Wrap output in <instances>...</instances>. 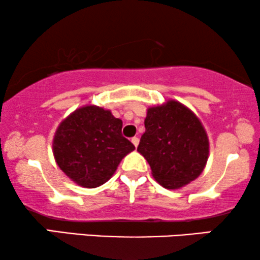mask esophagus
I'll use <instances>...</instances> for the list:
<instances>
[{"instance_id":"1","label":"esophagus","mask_w":260,"mask_h":260,"mask_svg":"<svg viewBox=\"0 0 260 260\" xmlns=\"http://www.w3.org/2000/svg\"><path fill=\"white\" fill-rule=\"evenodd\" d=\"M131 142H133V144L137 148L138 143H140V140H138V137H133V138H131Z\"/></svg>"}]
</instances>
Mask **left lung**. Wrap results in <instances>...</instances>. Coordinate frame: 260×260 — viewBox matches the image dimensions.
Masks as SVG:
<instances>
[{
	"label": "left lung",
	"instance_id": "8db88e82",
	"mask_svg": "<svg viewBox=\"0 0 260 260\" xmlns=\"http://www.w3.org/2000/svg\"><path fill=\"white\" fill-rule=\"evenodd\" d=\"M137 151L144 156L154 179L167 189H179L204 172L209 142L197 115L176 101L152 106L144 120Z\"/></svg>",
	"mask_w": 260,
	"mask_h": 260
}]
</instances>
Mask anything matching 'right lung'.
Returning a JSON list of instances; mask_svg holds the SVG:
<instances>
[{"label":"right lung","mask_w":260,"mask_h":260,"mask_svg":"<svg viewBox=\"0 0 260 260\" xmlns=\"http://www.w3.org/2000/svg\"><path fill=\"white\" fill-rule=\"evenodd\" d=\"M123 122L110 110L95 105L77 109L59 124L53 155L73 182L95 188L111 179L135 145L122 135Z\"/></svg>","instance_id":"add662e5"}]
</instances>
